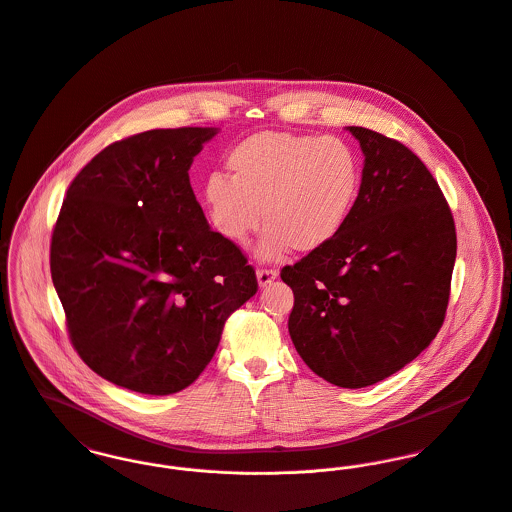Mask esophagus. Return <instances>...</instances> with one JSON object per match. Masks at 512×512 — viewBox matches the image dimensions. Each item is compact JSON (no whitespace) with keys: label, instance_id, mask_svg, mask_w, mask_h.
<instances>
[{"label":"esophagus","instance_id":"obj_1","mask_svg":"<svg viewBox=\"0 0 512 512\" xmlns=\"http://www.w3.org/2000/svg\"><path fill=\"white\" fill-rule=\"evenodd\" d=\"M275 278V269H259V271H257V282H259V286H261V288L269 286V284H271Z\"/></svg>","mask_w":512,"mask_h":512}]
</instances>
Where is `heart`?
Returning <instances> with one entry per match:
<instances>
[{"mask_svg": "<svg viewBox=\"0 0 512 512\" xmlns=\"http://www.w3.org/2000/svg\"><path fill=\"white\" fill-rule=\"evenodd\" d=\"M226 165L230 179L214 173L204 185L212 226L243 243L263 220V261L331 243L349 222L362 183L356 150L337 136L257 132L237 142Z\"/></svg>", "mask_w": 512, "mask_h": 512, "instance_id": "1", "label": "heart"}]
</instances>
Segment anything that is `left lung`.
Wrapping results in <instances>:
<instances>
[{"instance_id": "8db88e82", "label": "left lung", "mask_w": 512, "mask_h": 512, "mask_svg": "<svg viewBox=\"0 0 512 512\" xmlns=\"http://www.w3.org/2000/svg\"><path fill=\"white\" fill-rule=\"evenodd\" d=\"M364 154L349 222L280 271L302 360L339 388H366L423 353L440 329L456 228L431 171L401 142L347 126Z\"/></svg>"}]
</instances>
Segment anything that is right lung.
Instances as JSON below:
<instances>
[{
  "label": "right lung",
  "mask_w": 512,
  "mask_h": 512,
  "mask_svg": "<svg viewBox=\"0 0 512 512\" xmlns=\"http://www.w3.org/2000/svg\"><path fill=\"white\" fill-rule=\"evenodd\" d=\"M218 128H158L107 146L72 181L50 243L81 360L146 395L191 386L224 323L257 292L236 243L210 230L189 169Z\"/></svg>",
  "instance_id": "right-lung-1"
}]
</instances>
